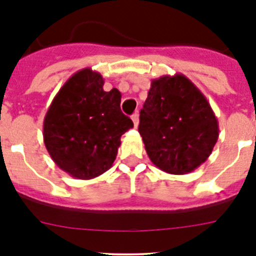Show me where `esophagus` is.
<instances>
[{
	"mask_svg": "<svg viewBox=\"0 0 256 256\" xmlns=\"http://www.w3.org/2000/svg\"><path fill=\"white\" fill-rule=\"evenodd\" d=\"M132 120H133V124H134V126H136V128H137V126H138V124H140V114H138V112H136L134 114L132 115Z\"/></svg>",
	"mask_w": 256,
	"mask_h": 256,
	"instance_id": "34e87169",
	"label": "esophagus"
}]
</instances>
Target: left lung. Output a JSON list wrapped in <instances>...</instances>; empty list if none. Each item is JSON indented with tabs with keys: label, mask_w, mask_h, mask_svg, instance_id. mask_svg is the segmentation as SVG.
Here are the masks:
<instances>
[{
	"label": "left lung",
	"mask_w": 256,
	"mask_h": 256,
	"mask_svg": "<svg viewBox=\"0 0 256 256\" xmlns=\"http://www.w3.org/2000/svg\"><path fill=\"white\" fill-rule=\"evenodd\" d=\"M138 132L154 165L169 174L195 170L212 154L219 126L206 97L183 74L151 82Z\"/></svg>",
	"instance_id": "obj_1"
}]
</instances>
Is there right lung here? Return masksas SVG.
I'll return each mask as SVG.
<instances>
[{
	"instance_id": "right-lung-1",
	"label": "right lung",
	"mask_w": 256,
	"mask_h": 256,
	"mask_svg": "<svg viewBox=\"0 0 256 256\" xmlns=\"http://www.w3.org/2000/svg\"><path fill=\"white\" fill-rule=\"evenodd\" d=\"M116 88L104 91V78L90 68L60 88L44 120V141L58 168L78 180H92L112 168L122 134L133 122L122 112Z\"/></svg>"
}]
</instances>
